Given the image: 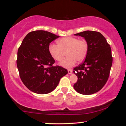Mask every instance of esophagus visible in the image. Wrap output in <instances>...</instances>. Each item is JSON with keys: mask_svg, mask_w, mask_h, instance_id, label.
Here are the masks:
<instances>
[{"mask_svg": "<svg viewBox=\"0 0 126 126\" xmlns=\"http://www.w3.org/2000/svg\"><path fill=\"white\" fill-rule=\"evenodd\" d=\"M67 71H68V73H69V74H72V70H71V69H69V70H68Z\"/></svg>", "mask_w": 126, "mask_h": 126, "instance_id": "obj_1", "label": "esophagus"}]
</instances>
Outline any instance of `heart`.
Returning a JSON list of instances; mask_svg holds the SVG:
<instances>
[{
    "label": "heart",
    "mask_w": 126,
    "mask_h": 126,
    "mask_svg": "<svg viewBox=\"0 0 126 126\" xmlns=\"http://www.w3.org/2000/svg\"><path fill=\"white\" fill-rule=\"evenodd\" d=\"M57 46L50 44L48 52L53 59L61 62L67 54V57L60 63L65 68L72 67L76 64L85 60L88 53V45L85 40H79L73 37H67L59 39L57 41Z\"/></svg>",
    "instance_id": "obj_1"
}]
</instances>
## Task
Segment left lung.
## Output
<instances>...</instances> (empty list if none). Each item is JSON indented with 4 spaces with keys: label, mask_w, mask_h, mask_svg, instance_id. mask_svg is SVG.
I'll return each mask as SVG.
<instances>
[{
    "label": "left lung",
    "mask_w": 126,
    "mask_h": 126,
    "mask_svg": "<svg viewBox=\"0 0 126 126\" xmlns=\"http://www.w3.org/2000/svg\"><path fill=\"white\" fill-rule=\"evenodd\" d=\"M75 35L85 39L88 50L84 62L73 69L78 77L73 88L80 94H93L103 88L109 77L112 63L111 47L99 32L85 31Z\"/></svg>",
    "instance_id": "obj_1"
}]
</instances>
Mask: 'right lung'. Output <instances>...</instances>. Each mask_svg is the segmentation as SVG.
<instances>
[{
  "instance_id": "right-lung-1",
  "label": "right lung",
  "mask_w": 126,
  "mask_h": 126,
  "mask_svg": "<svg viewBox=\"0 0 126 126\" xmlns=\"http://www.w3.org/2000/svg\"><path fill=\"white\" fill-rule=\"evenodd\" d=\"M59 36L38 30L28 33L18 50L16 64L23 83L32 92L38 94L51 92L67 69L53 66L55 60L48 52L50 43Z\"/></svg>"
}]
</instances>
